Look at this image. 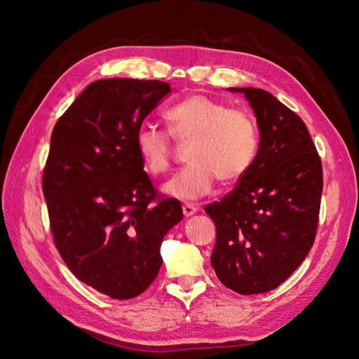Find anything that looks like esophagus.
<instances>
[{
  "label": "esophagus",
  "instance_id": "1",
  "mask_svg": "<svg viewBox=\"0 0 359 359\" xmlns=\"http://www.w3.org/2000/svg\"><path fill=\"white\" fill-rule=\"evenodd\" d=\"M196 211H198V206L194 205V203H184L182 205V212H184V215H186V217L193 215Z\"/></svg>",
  "mask_w": 359,
  "mask_h": 359
}]
</instances>
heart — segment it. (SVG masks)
Listing matches in <instances>:
<instances>
[{
    "instance_id": "heart-1",
    "label": "heart",
    "mask_w": 359,
    "mask_h": 359,
    "mask_svg": "<svg viewBox=\"0 0 359 359\" xmlns=\"http://www.w3.org/2000/svg\"><path fill=\"white\" fill-rule=\"evenodd\" d=\"M166 119L170 132L140 126L135 144L145 170L161 175L172 163V136L178 140L193 139L189 149L191 163L163 186L168 196L198 199L212 190L217 178L231 186L252 169L259 151V130L247 111L205 94H191L170 106Z\"/></svg>"
}]
</instances>
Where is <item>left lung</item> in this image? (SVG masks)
<instances>
[{"label":"left lung","mask_w":359,"mask_h":359,"mask_svg":"<svg viewBox=\"0 0 359 359\" xmlns=\"http://www.w3.org/2000/svg\"><path fill=\"white\" fill-rule=\"evenodd\" d=\"M229 91L247 97L260 142L235 189L205 206L217 233L211 265L226 287L255 295L278 287L309 255L319 223L322 161L307 126L273 94Z\"/></svg>","instance_id":"1"}]
</instances>
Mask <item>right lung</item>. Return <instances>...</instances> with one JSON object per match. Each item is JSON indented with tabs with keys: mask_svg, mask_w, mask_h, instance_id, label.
<instances>
[{
	"mask_svg": "<svg viewBox=\"0 0 359 359\" xmlns=\"http://www.w3.org/2000/svg\"><path fill=\"white\" fill-rule=\"evenodd\" d=\"M169 93L161 81H95L52 132L41 186L53 243L76 277L114 299L149 287L163 238L182 220L180 201L157 193L135 144Z\"/></svg>",
	"mask_w": 359,
	"mask_h": 359,
	"instance_id": "obj_1",
	"label": "right lung"
}]
</instances>
